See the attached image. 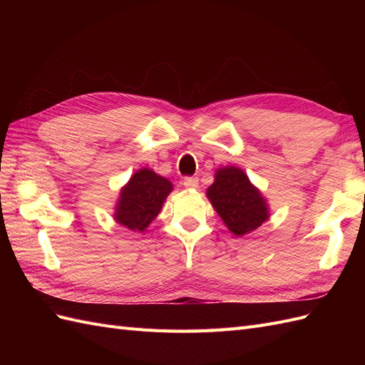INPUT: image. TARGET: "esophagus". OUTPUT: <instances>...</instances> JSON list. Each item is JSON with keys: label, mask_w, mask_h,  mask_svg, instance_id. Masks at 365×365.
I'll return each instance as SVG.
<instances>
[{"label": "esophagus", "mask_w": 365, "mask_h": 365, "mask_svg": "<svg viewBox=\"0 0 365 365\" xmlns=\"http://www.w3.org/2000/svg\"><path fill=\"white\" fill-rule=\"evenodd\" d=\"M197 184H200V181H197L196 176H187V178H184V187H187V189H196Z\"/></svg>", "instance_id": "34e87169"}]
</instances>
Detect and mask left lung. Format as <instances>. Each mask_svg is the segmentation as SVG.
<instances>
[{
  "label": "left lung",
  "instance_id": "8db88e82",
  "mask_svg": "<svg viewBox=\"0 0 365 365\" xmlns=\"http://www.w3.org/2000/svg\"><path fill=\"white\" fill-rule=\"evenodd\" d=\"M207 197L235 236L248 235L269 219L264 196L236 165L216 170L215 181L207 189Z\"/></svg>",
  "mask_w": 365,
  "mask_h": 365
}]
</instances>
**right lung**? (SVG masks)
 Instances as JSON below:
<instances>
[{"label":"right lung","mask_w":365,"mask_h":365,"mask_svg":"<svg viewBox=\"0 0 365 365\" xmlns=\"http://www.w3.org/2000/svg\"><path fill=\"white\" fill-rule=\"evenodd\" d=\"M173 184L152 169L141 168L121 187L114 219L130 231H145L161 212Z\"/></svg>","instance_id":"add662e5"}]
</instances>
